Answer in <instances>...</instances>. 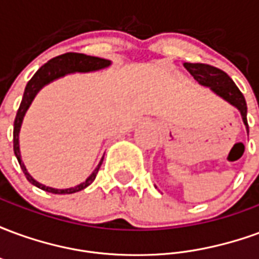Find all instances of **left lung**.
<instances>
[{"mask_svg": "<svg viewBox=\"0 0 259 259\" xmlns=\"http://www.w3.org/2000/svg\"><path fill=\"white\" fill-rule=\"evenodd\" d=\"M185 68L190 72L201 85L209 87L217 96L222 97L225 101L232 104L241 113V118L244 122L247 132H248V123H247V104H245L244 96L241 94L239 87L234 84V81L229 77L228 73H225L221 69L211 66L206 64H190L186 62Z\"/></svg>", "mask_w": 259, "mask_h": 259, "instance_id": "1", "label": "left lung"}]
</instances>
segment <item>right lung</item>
I'll return each instance as SVG.
<instances>
[{
	"label": "right lung",
	"instance_id": "add662e5",
	"mask_svg": "<svg viewBox=\"0 0 259 259\" xmlns=\"http://www.w3.org/2000/svg\"><path fill=\"white\" fill-rule=\"evenodd\" d=\"M111 65V61L104 58H98V57H90V55H85V54H79V53H66L62 55H58L55 58L50 59L47 64H44L41 68L37 70L34 76L29 80V83L26 84L25 93H23V98L20 102V107L16 113V118H15L14 123V151L15 155L18 158V162H19L20 168L25 174L26 179L30 182L31 185H34L38 189H41L48 193H53V194H72V193H77V191L83 190L87 186H90L94 179H96L97 174L100 170L101 166L102 159L98 163V166L94 169V172L87 178V179L80 183V185L70 187V189H53V187H48L41 183H38L37 180H34L30 176V174L27 172V169L22 162V158H20V150H19V132L20 126H22V120L25 116L26 111L30 107L31 101L34 100V97L38 91L41 90L42 87L48 83H51L53 80L59 79L65 74L74 73V72H94V70H100V69L108 68Z\"/></svg>",
	"mask_w": 259,
	"mask_h": 259
}]
</instances>
